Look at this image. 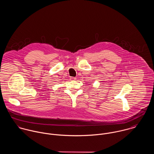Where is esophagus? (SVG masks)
<instances>
[{
  "mask_svg": "<svg viewBox=\"0 0 154 154\" xmlns=\"http://www.w3.org/2000/svg\"><path fill=\"white\" fill-rule=\"evenodd\" d=\"M70 79L71 81H75V80L76 79V78H74V77H71V78H70Z\"/></svg>",
  "mask_w": 154,
  "mask_h": 154,
  "instance_id": "obj_1",
  "label": "esophagus"
}]
</instances>
